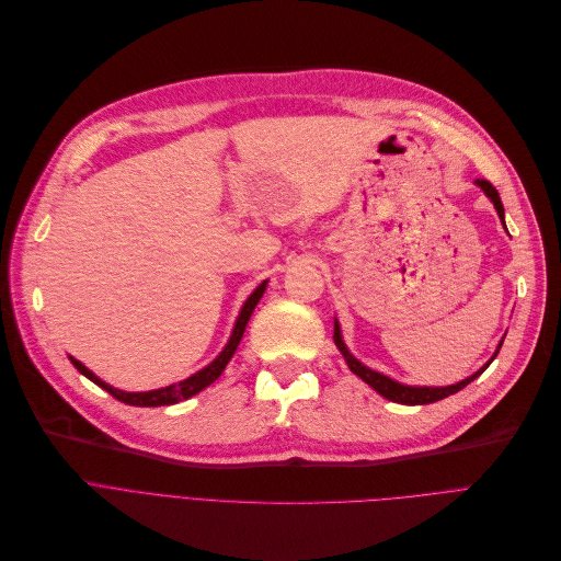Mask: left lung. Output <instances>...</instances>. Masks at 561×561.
I'll return each instance as SVG.
<instances>
[{"label": "left lung", "instance_id": "1", "mask_svg": "<svg viewBox=\"0 0 561 561\" xmlns=\"http://www.w3.org/2000/svg\"><path fill=\"white\" fill-rule=\"evenodd\" d=\"M476 183L484 190V194L493 202V206H496L499 217H501L503 224H505V210H503V204H501L499 190L493 187L489 181H484V179H478ZM333 340H335L337 348L342 351V355L346 357V365L351 367V371H353L355 376H359L369 387H374V389L380 393V397H385V399H389V401H393V403H403V405H425V403H435V401H442V399L450 397V393H455V391H459V389H465L469 382H473V380L491 365V359L499 355V351H501V346H503V342H501L499 348H496V353H493V357L486 362V365H484L480 371H476L471 378L462 380V382L448 385V387H408V385H401V382L391 380V378H387V376H382V374H378V371H371L369 367L362 365V362H357V359L348 353V348L344 346V342H342V333H340V323H337V321H335V335H333Z\"/></svg>", "mask_w": 561, "mask_h": 561}]
</instances>
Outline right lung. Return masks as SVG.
<instances>
[{
  "label": "right lung",
  "mask_w": 561,
  "mask_h": 561,
  "mask_svg": "<svg viewBox=\"0 0 561 561\" xmlns=\"http://www.w3.org/2000/svg\"><path fill=\"white\" fill-rule=\"evenodd\" d=\"M265 287H267V283L257 285L255 291L249 296L244 308H242V312H240V317H238V321H236L233 335H230L226 348L217 355V359H213L206 369L196 371L194 376L185 378L183 382H176V385H170V387H162V389H153V391H134V393H130V391H119V389L106 385L104 380H99L90 369H85V367L81 365L79 359H72V365H75L85 378H90L94 385L106 389V391L111 393V397H115L117 401H122V403H126V405H136V408H158V405H174V403H179V401H185V399L194 397V393H199L202 389H206L210 382H215V380L221 376V371H224L226 365H228V359L233 357V353H236V348H238V344H240V340H242V335H244V328H247V323H249V319H251V314H253L257 301L262 299V294H265Z\"/></svg>",
  "instance_id": "1"
}]
</instances>
